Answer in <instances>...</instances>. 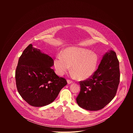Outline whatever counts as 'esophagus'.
<instances>
[{
	"label": "esophagus",
	"mask_w": 133,
	"mask_h": 133,
	"mask_svg": "<svg viewBox=\"0 0 133 133\" xmlns=\"http://www.w3.org/2000/svg\"><path fill=\"white\" fill-rule=\"evenodd\" d=\"M73 82H72V81H70V80H67V83L68 84H72Z\"/></svg>",
	"instance_id": "obj_1"
}]
</instances>
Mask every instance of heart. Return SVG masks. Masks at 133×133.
Returning <instances> with one entry per match:
<instances>
[{"mask_svg": "<svg viewBox=\"0 0 133 133\" xmlns=\"http://www.w3.org/2000/svg\"><path fill=\"white\" fill-rule=\"evenodd\" d=\"M99 58L98 55L90 50L81 47L70 46L64 49L61 56L54 61L56 74L63 75L71 66L70 71L78 81H85L95 72Z\"/></svg>", "mask_w": 133, "mask_h": 133, "instance_id": "heart-1", "label": "heart"}]
</instances>
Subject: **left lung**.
Returning a JSON list of instances; mask_svg holds the SVG:
<instances>
[{
  "label": "left lung",
  "instance_id": "obj_1",
  "mask_svg": "<svg viewBox=\"0 0 133 133\" xmlns=\"http://www.w3.org/2000/svg\"><path fill=\"white\" fill-rule=\"evenodd\" d=\"M119 67L116 52L111 50L106 52L94 74L79 82L78 105L86 110L96 111L109 104L115 96L119 84Z\"/></svg>",
  "mask_w": 133,
  "mask_h": 133
}]
</instances>
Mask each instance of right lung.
<instances>
[{
  "mask_svg": "<svg viewBox=\"0 0 133 133\" xmlns=\"http://www.w3.org/2000/svg\"><path fill=\"white\" fill-rule=\"evenodd\" d=\"M54 61L49 55L30 44L19 59L15 78L18 91L30 105L43 107L54 102L67 85L51 67Z\"/></svg>",
  "mask_w": 133,
  "mask_h": 133,
  "instance_id": "add662e5",
  "label": "right lung"
}]
</instances>
